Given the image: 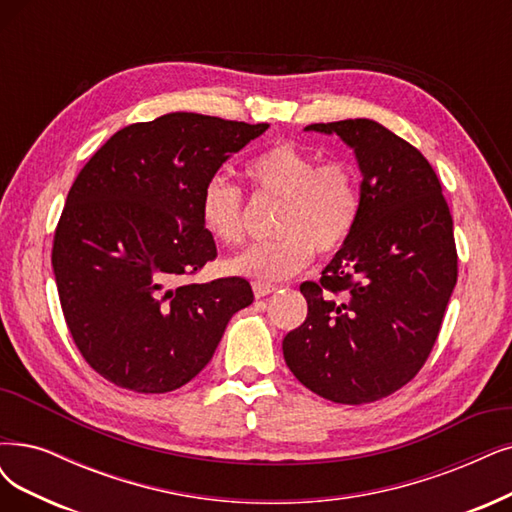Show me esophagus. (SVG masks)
I'll return each mask as SVG.
<instances>
[{"mask_svg":"<svg viewBox=\"0 0 512 512\" xmlns=\"http://www.w3.org/2000/svg\"><path fill=\"white\" fill-rule=\"evenodd\" d=\"M278 287L276 285H266V282H253V293H255V297L259 299V297H266V295H270V293H274Z\"/></svg>","mask_w":512,"mask_h":512,"instance_id":"esophagus-1","label":"esophagus"}]
</instances>
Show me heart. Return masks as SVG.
<instances>
[{
  "label": "heart",
  "instance_id": "1",
  "mask_svg": "<svg viewBox=\"0 0 512 512\" xmlns=\"http://www.w3.org/2000/svg\"><path fill=\"white\" fill-rule=\"evenodd\" d=\"M259 200L280 202L276 240L261 242L227 261V270L274 282L304 270L314 257L344 249L361 217L363 192L358 168L348 158H323L295 143L263 149L244 168ZM200 221L217 242L236 246L246 238L242 189L211 179L200 196Z\"/></svg>",
  "mask_w": 512,
  "mask_h": 512
}]
</instances>
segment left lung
I'll return each instance as SVG.
<instances>
[{
  "label": "left lung",
  "mask_w": 512,
  "mask_h": 512,
  "mask_svg": "<svg viewBox=\"0 0 512 512\" xmlns=\"http://www.w3.org/2000/svg\"><path fill=\"white\" fill-rule=\"evenodd\" d=\"M354 147L363 208L318 282L299 291L308 316L282 342L297 380L342 405L409 384L437 342L458 251L441 181L420 149L373 120L310 124Z\"/></svg>",
  "instance_id": "8db88e82"
}]
</instances>
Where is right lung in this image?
I'll return each instance as SVG.
<instances>
[{
    "instance_id": "obj_1",
    "label": "right lung",
    "mask_w": 512,
    "mask_h": 512,
    "mask_svg": "<svg viewBox=\"0 0 512 512\" xmlns=\"http://www.w3.org/2000/svg\"><path fill=\"white\" fill-rule=\"evenodd\" d=\"M268 126L166 113L118 130L75 177L52 268L73 342L107 382L181 388L211 361L232 314L253 304L240 276L194 280L217 259L200 196Z\"/></svg>"
}]
</instances>
